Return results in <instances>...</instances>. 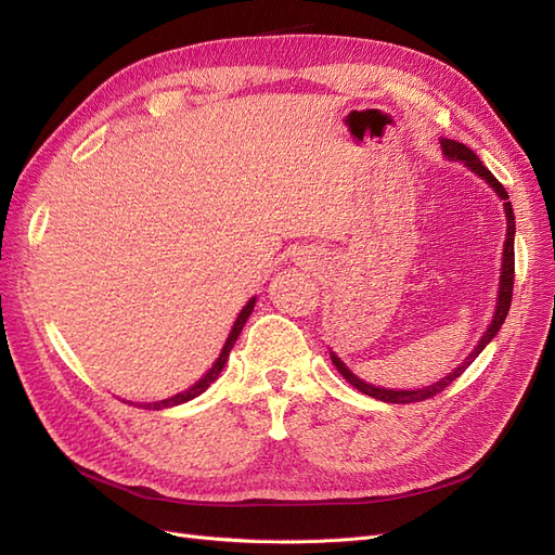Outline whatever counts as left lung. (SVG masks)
<instances>
[{
  "instance_id": "left-lung-1",
  "label": "left lung",
  "mask_w": 555,
  "mask_h": 555,
  "mask_svg": "<svg viewBox=\"0 0 555 555\" xmlns=\"http://www.w3.org/2000/svg\"><path fill=\"white\" fill-rule=\"evenodd\" d=\"M442 153L449 157V159H459V162H465V166L469 171H475L479 178H483L486 182L491 184V188L495 190V194L502 198V206H505V215H507V241H505V249H502V275H500V284H498V304H495V312H493V322L489 324V328H486V333L481 335L479 345L469 351L467 359L456 367V371L449 373L447 377H442L440 382H435L430 386H424V389H414V391H393V389H382V386H373V384H365L363 379H359L354 373L349 371V367L338 359V354L335 351H331V361L333 365L338 367V373L354 386V389H359L361 393L371 396V398H377V400H384V402H422L426 398H433L438 396L440 391H444L447 386L461 377L465 373V367L473 363L479 354L481 349L489 345L500 326L505 324L507 319V312H509V306H512V292H514V229H516V222H514V210H512V204H509V194L505 192V188L498 182V178L486 169V166L481 164V159L469 150L467 145L459 143V141H451V139H442Z\"/></svg>"
}]
</instances>
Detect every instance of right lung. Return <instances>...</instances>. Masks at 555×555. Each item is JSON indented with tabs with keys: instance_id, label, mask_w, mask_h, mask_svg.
<instances>
[{
	"instance_id": "right-lung-1",
	"label": "right lung",
	"mask_w": 555,
	"mask_h": 555,
	"mask_svg": "<svg viewBox=\"0 0 555 555\" xmlns=\"http://www.w3.org/2000/svg\"><path fill=\"white\" fill-rule=\"evenodd\" d=\"M255 304H257V298H249V300H247V306L241 310V314H238V319H236V324H233V328H231V333H229V338H227V343H224V347H222L220 359H217V361L212 363V367H210V371H208L204 377H201L194 386H190L188 391H182V393H178V396H173V398H169V400L147 402V405H143V408H145V410L173 408V405H180V402H188V400H192V398L204 393V391L208 389V386H210L217 377H220L222 367H224V363H227V359H229V351L233 349V345H236L238 335H241V331H243V326H245V322H247V317L251 314V310H255Z\"/></svg>"
}]
</instances>
